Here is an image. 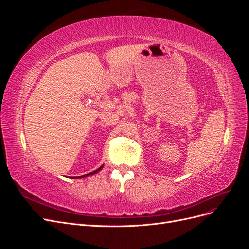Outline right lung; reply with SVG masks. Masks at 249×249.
<instances>
[{"instance_id":"obj_1","label":"right lung","mask_w":249,"mask_h":249,"mask_svg":"<svg viewBox=\"0 0 249 249\" xmlns=\"http://www.w3.org/2000/svg\"><path fill=\"white\" fill-rule=\"evenodd\" d=\"M104 167V165H102V166L100 168H97L96 170L92 171V172H89V173H86V175H83V176H77V177H70L71 178H85V177H88V176H92V175H95V173L99 172L100 170H102V168Z\"/></svg>"}]
</instances>
